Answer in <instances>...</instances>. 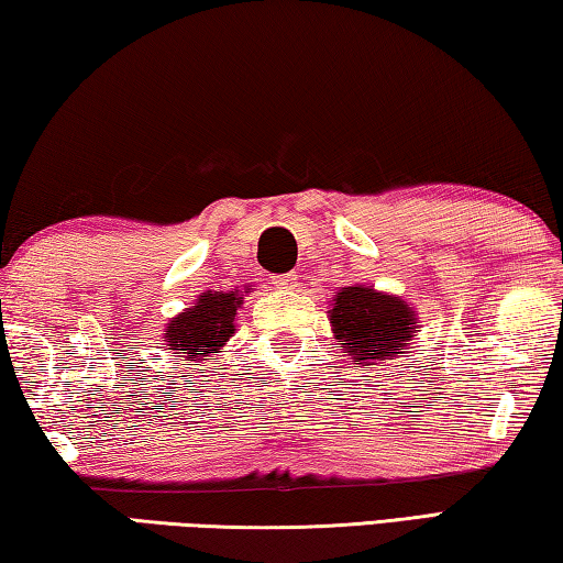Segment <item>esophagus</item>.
I'll return each mask as SVG.
<instances>
[{"instance_id": "obj_1", "label": "esophagus", "mask_w": 563, "mask_h": 563, "mask_svg": "<svg viewBox=\"0 0 563 563\" xmlns=\"http://www.w3.org/2000/svg\"><path fill=\"white\" fill-rule=\"evenodd\" d=\"M272 284L276 289H282V291H291V289H297V284H299V276L297 274H282V276H274L272 279Z\"/></svg>"}]
</instances>
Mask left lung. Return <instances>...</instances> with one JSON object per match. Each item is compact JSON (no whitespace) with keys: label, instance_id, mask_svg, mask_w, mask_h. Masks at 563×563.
<instances>
[{"label":"left lung","instance_id":"1","mask_svg":"<svg viewBox=\"0 0 563 563\" xmlns=\"http://www.w3.org/2000/svg\"><path fill=\"white\" fill-rule=\"evenodd\" d=\"M329 324L346 356L366 368L394 362L419 336V314L399 294L366 284L342 287L329 303Z\"/></svg>","mask_w":563,"mask_h":563}]
</instances>
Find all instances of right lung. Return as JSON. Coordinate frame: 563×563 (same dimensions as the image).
<instances>
[{
	"label": "right lung",
	"mask_w": 563,
	"mask_h": 563,
	"mask_svg": "<svg viewBox=\"0 0 563 563\" xmlns=\"http://www.w3.org/2000/svg\"><path fill=\"white\" fill-rule=\"evenodd\" d=\"M244 291H201L195 307L169 319L162 342L184 362H205V356L219 354L236 331V309H242Z\"/></svg>",
	"instance_id": "add662e5"
}]
</instances>
